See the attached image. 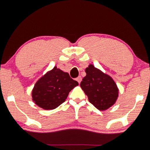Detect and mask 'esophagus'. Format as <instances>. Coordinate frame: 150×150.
<instances>
[{
    "mask_svg": "<svg viewBox=\"0 0 150 150\" xmlns=\"http://www.w3.org/2000/svg\"><path fill=\"white\" fill-rule=\"evenodd\" d=\"M76 81L79 82V84H80L81 81H82V77H81V76H79V77L76 79Z\"/></svg>",
    "mask_w": 150,
    "mask_h": 150,
    "instance_id": "1",
    "label": "esophagus"
}]
</instances>
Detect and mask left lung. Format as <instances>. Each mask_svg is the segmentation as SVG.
Masks as SVG:
<instances>
[{
	"instance_id": "obj_1",
	"label": "left lung",
	"mask_w": 150,
	"mask_h": 150,
	"mask_svg": "<svg viewBox=\"0 0 150 150\" xmlns=\"http://www.w3.org/2000/svg\"><path fill=\"white\" fill-rule=\"evenodd\" d=\"M85 71L86 75L80 86L90 103L100 111L112 106L119 96V89L113 79L92 64Z\"/></svg>"
}]
</instances>
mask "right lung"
<instances>
[{"label":"right lung","instance_id":"obj_1","mask_svg":"<svg viewBox=\"0 0 150 150\" xmlns=\"http://www.w3.org/2000/svg\"><path fill=\"white\" fill-rule=\"evenodd\" d=\"M79 85L68 73L55 66L38 80L32 90V99L46 110H53L62 104L72 89Z\"/></svg>","mask_w":150,"mask_h":150}]
</instances>
